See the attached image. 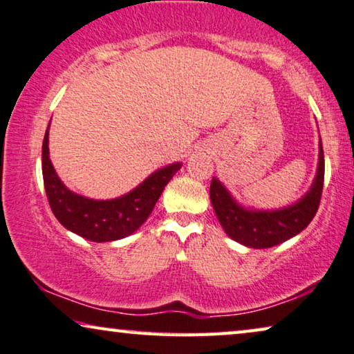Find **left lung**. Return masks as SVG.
Masks as SVG:
<instances>
[{
    "mask_svg": "<svg viewBox=\"0 0 354 354\" xmlns=\"http://www.w3.org/2000/svg\"><path fill=\"white\" fill-rule=\"evenodd\" d=\"M324 183V153L319 137L316 176L304 196L279 209H257L241 204L230 189L212 177L211 203L225 233L236 243L252 249H266L294 238L308 227L319 206Z\"/></svg>",
    "mask_w": 354,
    "mask_h": 354,
    "instance_id": "1",
    "label": "left lung"
}]
</instances>
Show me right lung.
Returning a JSON list of instances; mask_svg holds the SVG:
<instances>
[{"label": "right lung", "instance_id": "add662e5", "mask_svg": "<svg viewBox=\"0 0 354 354\" xmlns=\"http://www.w3.org/2000/svg\"><path fill=\"white\" fill-rule=\"evenodd\" d=\"M49 126L46 129L41 153L44 189L55 218L71 233L94 241L110 243L136 233L155 207L162 189L182 167L172 162L156 169L131 192L111 199H94L78 194L65 185L49 158Z\"/></svg>", "mask_w": 354, "mask_h": 354}]
</instances>
